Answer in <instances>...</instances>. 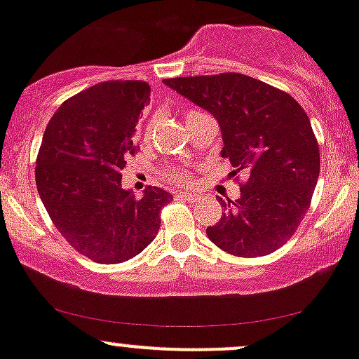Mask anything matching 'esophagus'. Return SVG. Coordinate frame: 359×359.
<instances>
[{
	"instance_id": "obj_1",
	"label": "esophagus",
	"mask_w": 359,
	"mask_h": 359,
	"mask_svg": "<svg viewBox=\"0 0 359 359\" xmlns=\"http://www.w3.org/2000/svg\"><path fill=\"white\" fill-rule=\"evenodd\" d=\"M176 196H178V198L187 200V202H195V200H198V196H196L195 194H187V191H178Z\"/></svg>"
}]
</instances>
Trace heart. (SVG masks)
Here are the masks:
<instances>
[{
	"label": "heart",
	"mask_w": 359,
	"mask_h": 359,
	"mask_svg": "<svg viewBox=\"0 0 359 359\" xmlns=\"http://www.w3.org/2000/svg\"><path fill=\"white\" fill-rule=\"evenodd\" d=\"M169 180L175 181V183H184L188 180V172L184 171H171L169 172Z\"/></svg>",
	"instance_id": "1"
}]
</instances>
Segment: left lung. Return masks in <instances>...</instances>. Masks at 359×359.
Returning <instances> with one entry per match:
<instances>
[{
	"mask_svg": "<svg viewBox=\"0 0 359 359\" xmlns=\"http://www.w3.org/2000/svg\"><path fill=\"white\" fill-rule=\"evenodd\" d=\"M168 87L217 119L221 156L241 175L238 200H219L226 212L207 236L236 257H262L298 229L318 181L320 152L303 107L279 88L241 75L181 76Z\"/></svg>",
	"mask_w": 359,
	"mask_h": 359,
	"instance_id": "left-lung-1",
	"label": "left lung"
}]
</instances>
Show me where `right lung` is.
Segmentation results:
<instances>
[{
  "label": "right lung",
  "mask_w": 359,
  "mask_h": 359,
  "mask_svg": "<svg viewBox=\"0 0 359 359\" xmlns=\"http://www.w3.org/2000/svg\"><path fill=\"white\" fill-rule=\"evenodd\" d=\"M149 101L150 87L140 80L97 83L61 104L42 137L36 168L42 203L61 236L97 264H121L144 252L172 200L157 187L142 198L121 188Z\"/></svg>",
  "instance_id": "add662e5"
}]
</instances>
